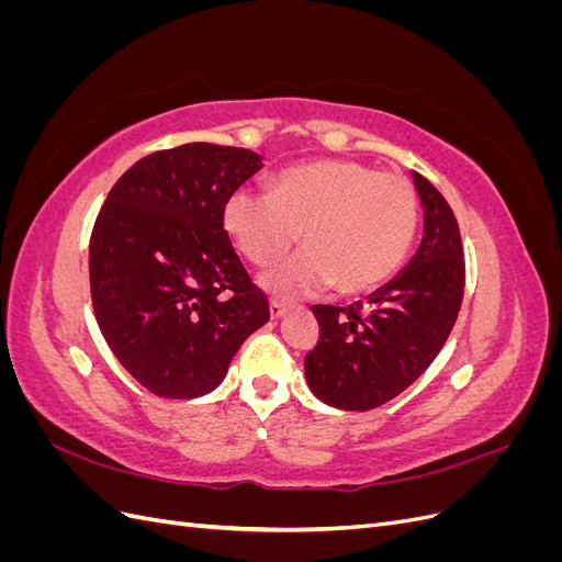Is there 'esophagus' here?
<instances>
[{
	"instance_id": "34e87169",
	"label": "esophagus",
	"mask_w": 562,
	"mask_h": 562,
	"mask_svg": "<svg viewBox=\"0 0 562 562\" xmlns=\"http://www.w3.org/2000/svg\"><path fill=\"white\" fill-rule=\"evenodd\" d=\"M288 310H291V307H288L285 302H279V300H271V302H269V316H271V318H281V316H285V314H288Z\"/></svg>"
}]
</instances>
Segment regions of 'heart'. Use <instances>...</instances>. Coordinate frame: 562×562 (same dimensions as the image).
<instances>
[{"instance_id": "1", "label": "heart", "mask_w": 562, "mask_h": 562, "mask_svg": "<svg viewBox=\"0 0 562 562\" xmlns=\"http://www.w3.org/2000/svg\"><path fill=\"white\" fill-rule=\"evenodd\" d=\"M225 229L244 258L277 262L300 234L304 250L269 269L262 285L279 297L375 291L401 269L417 232V196L396 173L356 161H316L285 171L274 192L241 187L225 203Z\"/></svg>"}]
</instances>
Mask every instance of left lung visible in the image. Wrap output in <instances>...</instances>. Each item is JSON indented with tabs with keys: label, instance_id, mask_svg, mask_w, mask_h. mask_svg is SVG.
<instances>
[{
	"label": "left lung",
	"instance_id": "8db88e82",
	"mask_svg": "<svg viewBox=\"0 0 562 562\" xmlns=\"http://www.w3.org/2000/svg\"><path fill=\"white\" fill-rule=\"evenodd\" d=\"M424 236L398 274L349 307L316 304L318 342L304 356L312 394L339 411H372L411 386L443 349L464 297V248L452 209L413 173Z\"/></svg>",
	"mask_w": 562,
	"mask_h": 562
}]
</instances>
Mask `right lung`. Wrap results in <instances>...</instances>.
Segmentation results:
<instances>
[{
	"label": "right lung",
	"instance_id": "right-lung-1",
	"mask_svg": "<svg viewBox=\"0 0 562 562\" xmlns=\"http://www.w3.org/2000/svg\"><path fill=\"white\" fill-rule=\"evenodd\" d=\"M260 168L244 147L161 149L114 182L95 217L93 314L116 361L151 394H209L269 321L223 220L227 199Z\"/></svg>",
	"mask_w": 562,
	"mask_h": 562
}]
</instances>
